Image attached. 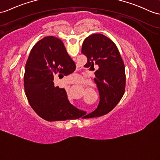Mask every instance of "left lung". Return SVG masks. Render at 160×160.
<instances>
[{
	"label": "left lung",
	"mask_w": 160,
	"mask_h": 160,
	"mask_svg": "<svg viewBox=\"0 0 160 160\" xmlns=\"http://www.w3.org/2000/svg\"><path fill=\"white\" fill-rule=\"evenodd\" d=\"M81 53L87 57L86 67L96 64L94 81L100 94V102L96 109L83 118H92L107 114L122 99L126 88L125 66L116 45L102 34L89 35L84 40Z\"/></svg>",
	"instance_id": "obj_1"
}]
</instances>
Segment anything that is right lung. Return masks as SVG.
Returning a JSON list of instances; mask_svg holds the SVG:
<instances>
[{
  "instance_id": "1",
  "label": "right lung",
  "mask_w": 160,
  "mask_h": 160,
  "mask_svg": "<svg viewBox=\"0 0 160 160\" xmlns=\"http://www.w3.org/2000/svg\"><path fill=\"white\" fill-rule=\"evenodd\" d=\"M75 62L59 38L46 37L34 45L25 67L24 83L28 102L36 113L48 122L81 118L78 108L69 102L64 88L54 86V76L75 71Z\"/></svg>"
}]
</instances>
